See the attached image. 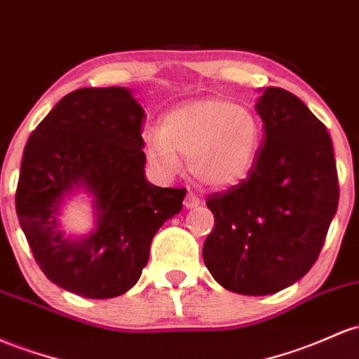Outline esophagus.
<instances>
[{
    "label": "esophagus",
    "instance_id": "1",
    "mask_svg": "<svg viewBox=\"0 0 359 359\" xmlns=\"http://www.w3.org/2000/svg\"><path fill=\"white\" fill-rule=\"evenodd\" d=\"M199 203H201V199L194 194V192H187L186 201H184V206H186V208H196V206H199Z\"/></svg>",
    "mask_w": 359,
    "mask_h": 359
}]
</instances>
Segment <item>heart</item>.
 <instances>
[{"label": "heart", "mask_w": 359, "mask_h": 359, "mask_svg": "<svg viewBox=\"0 0 359 359\" xmlns=\"http://www.w3.org/2000/svg\"><path fill=\"white\" fill-rule=\"evenodd\" d=\"M261 148V126L247 107L204 98L172 110L160 131L147 135V156L163 175L189 170L201 184L230 187L245 179Z\"/></svg>", "instance_id": "b5f03b06"}]
</instances>
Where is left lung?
<instances>
[{"mask_svg":"<svg viewBox=\"0 0 359 359\" xmlns=\"http://www.w3.org/2000/svg\"><path fill=\"white\" fill-rule=\"evenodd\" d=\"M264 141L247 179L208 196L215 228L203 259L223 288L271 294L310 271L337 211L339 180L329 131L288 90L257 102Z\"/></svg>","mask_w":359,"mask_h":359,"instance_id":"1","label":"left lung"}]
</instances>
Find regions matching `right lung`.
Wrapping results in <instances>:
<instances>
[{
	"mask_svg": "<svg viewBox=\"0 0 359 359\" xmlns=\"http://www.w3.org/2000/svg\"><path fill=\"white\" fill-rule=\"evenodd\" d=\"M144 110L122 86L68 93L34 129L23 149L15 206L35 262L54 285L85 298L131 290L160 226L182 210L184 187L144 179ZM83 185L96 198L97 230L65 238L62 196Z\"/></svg>",
	"mask_w": 359,
	"mask_h": 359,
	"instance_id": "add662e5",
	"label": "right lung"
}]
</instances>
